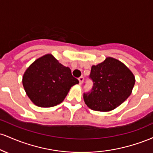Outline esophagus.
<instances>
[{"instance_id":"obj_1","label":"esophagus","mask_w":153,"mask_h":153,"mask_svg":"<svg viewBox=\"0 0 153 153\" xmlns=\"http://www.w3.org/2000/svg\"><path fill=\"white\" fill-rule=\"evenodd\" d=\"M78 80H79V83H80V85H81L82 82H83V80H84L83 77H80V78H78Z\"/></svg>"}]
</instances>
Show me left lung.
Returning a JSON list of instances; mask_svg holds the SVG:
<instances>
[{
	"label": "left lung",
	"mask_w": 153,
	"mask_h": 153,
	"mask_svg": "<svg viewBox=\"0 0 153 153\" xmlns=\"http://www.w3.org/2000/svg\"><path fill=\"white\" fill-rule=\"evenodd\" d=\"M90 78L94 87L91 92L83 94V99L88 108L98 111H110L120 106L130 96L135 83L132 72L111 57L92 65Z\"/></svg>",
	"instance_id": "8db88e82"
}]
</instances>
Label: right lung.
Here are the masks:
<instances>
[{"instance_id": "right-lung-1", "label": "right lung", "mask_w": 153, "mask_h": 153, "mask_svg": "<svg viewBox=\"0 0 153 153\" xmlns=\"http://www.w3.org/2000/svg\"><path fill=\"white\" fill-rule=\"evenodd\" d=\"M22 83L31 102L49 108L62 103L71 87L79 81L69 68L62 65L52 54H47L26 70Z\"/></svg>"}]
</instances>
